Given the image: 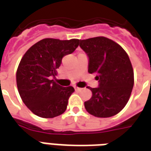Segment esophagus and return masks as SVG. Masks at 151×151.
Wrapping results in <instances>:
<instances>
[{
  "instance_id": "1",
  "label": "esophagus",
  "mask_w": 151,
  "mask_h": 151,
  "mask_svg": "<svg viewBox=\"0 0 151 151\" xmlns=\"http://www.w3.org/2000/svg\"><path fill=\"white\" fill-rule=\"evenodd\" d=\"M75 89L76 90V91H81L83 88H79V87H75Z\"/></svg>"
}]
</instances>
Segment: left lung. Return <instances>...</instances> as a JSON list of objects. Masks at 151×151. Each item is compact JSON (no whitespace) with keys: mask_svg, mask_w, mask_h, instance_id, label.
<instances>
[{"mask_svg":"<svg viewBox=\"0 0 151 151\" xmlns=\"http://www.w3.org/2000/svg\"><path fill=\"white\" fill-rule=\"evenodd\" d=\"M88 56V73L96 75L98 88H90L92 96L84 102L90 114L110 117L124 109L134 87V70L127 53L119 44L105 37L80 40Z\"/></svg>","mask_w":151,"mask_h":151,"instance_id":"1","label":"left lung"}]
</instances>
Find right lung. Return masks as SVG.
I'll list each match as a JSON object with an SVG mask.
<instances>
[{
  "mask_svg": "<svg viewBox=\"0 0 151 151\" xmlns=\"http://www.w3.org/2000/svg\"><path fill=\"white\" fill-rule=\"evenodd\" d=\"M79 39L44 38L33 45L21 59L16 74L20 96L35 115L53 118L64 113L73 87H62L51 77L57 75L63 57L74 52Z\"/></svg>",
  "mask_w": 151,
  "mask_h": 151,
  "instance_id": "obj_1",
  "label": "right lung"
}]
</instances>
